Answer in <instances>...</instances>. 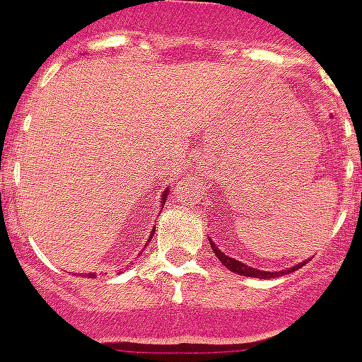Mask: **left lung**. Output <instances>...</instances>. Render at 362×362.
<instances>
[{"instance_id":"1","label":"left lung","mask_w":362,"mask_h":362,"mask_svg":"<svg viewBox=\"0 0 362 362\" xmlns=\"http://www.w3.org/2000/svg\"><path fill=\"white\" fill-rule=\"evenodd\" d=\"M210 245H212V250H214V254L217 255V259H219L221 263L225 264L228 270L235 272V274H241V276H246V277H257V279H274V277L284 276V274H290V272L299 270L300 267H305V263H300V264H297V267L290 268V270H284V272H263V270H257V268L246 267L245 263H241V261H238V259L228 257L226 254H223V252L217 248L216 243H214L212 239H210Z\"/></svg>"}]
</instances>
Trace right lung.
<instances>
[{"instance_id": "1", "label": "right lung", "mask_w": 362, "mask_h": 362, "mask_svg": "<svg viewBox=\"0 0 362 362\" xmlns=\"http://www.w3.org/2000/svg\"><path fill=\"white\" fill-rule=\"evenodd\" d=\"M165 197H166V194H165V196H163V203H165ZM153 232H156V230H152V233H150V238H148V239H152ZM94 276H95V274H86L85 277H94Z\"/></svg>"}]
</instances>
